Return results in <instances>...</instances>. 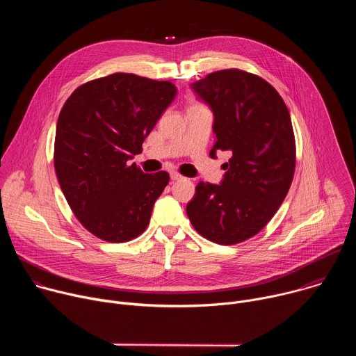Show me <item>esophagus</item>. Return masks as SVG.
Returning <instances> with one entry per match:
<instances>
[{
    "mask_svg": "<svg viewBox=\"0 0 356 356\" xmlns=\"http://www.w3.org/2000/svg\"><path fill=\"white\" fill-rule=\"evenodd\" d=\"M170 179H172V181H179V180H183L184 177L181 176V175H179V173H170Z\"/></svg>",
    "mask_w": 356,
    "mask_h": 356,
    "instance_id": "34e87169",
    "label": "esophagus"
}]
</instances>
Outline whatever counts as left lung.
<instances>
[{"instance_id":"left-lung-1","label":"left lung","mask_w":356,"mask_h":356,"mask_svg":"<svg viewBox=\"0 0 356 356\" xmlns=\"http://www.w3.org/2000/svg\"><path fill=\"white\" fill-rule=\"evenodd\" d=\"M191 88L214 114L210 156L217 150L232 156L220 184H197L186 211L200 235L239 243L272 220L290 188L296 166L290 114L268 81L238 69L210 73Z\"/></svg>"}]
</instances>
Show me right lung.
<instances>
[{"label": "right lung", "mask_w": 356, "mask_h": 356, "mask_svg": "<svg viewBox=\"0 0 356 356\" xmlns=\"http://www.w3.org/2000/svg\"><path fill=\"white\" fill-rule=\"evenodd\" d=\"M176 94L170 81L114 73L77 87L65 103L55 170L72 211L95 236L127 242L146 229L169 173H143L129 161Z\"/></svg>", "instance_id": "1"}]
</instances>
